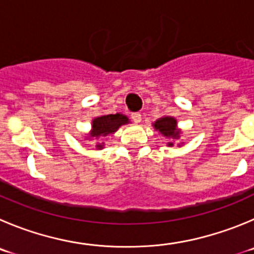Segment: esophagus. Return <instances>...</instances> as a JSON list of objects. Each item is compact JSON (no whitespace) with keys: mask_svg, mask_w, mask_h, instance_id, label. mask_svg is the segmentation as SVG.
Returning a JSON list of instances; mask_svg holds the SVG:
<instances>
[{"mask_svg":"<svg viewBox=\"0 0 254 254\" xmlns=\"http://www.w3.org/2000/svg\"><path fill=\"white\" fill-rule=\"evenodd\" d=\"M131 120L134 123H136V124H139V123L141 122V115L140 113H132L131 114Z\"/></svg>","mask_w":254,"mask_h":254,"instance_id":"esophagus-1","label":"esophagus"}]
</instances>
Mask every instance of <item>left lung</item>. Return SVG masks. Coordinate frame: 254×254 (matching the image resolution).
<instances>
[{"label": "left lung", "instance_id": "obj_1", "mask_svg": "<svg viewBox=\"0 0 254 254\" xmlns=\"http://www.w3.org/2000/svg\"><path fill=\"white\" fill-rule=\"evenodd\" d=\"M153 127L154 129L158 130L165 138H169L172 140H178V139L181 138V129H178L177 120L172 118V116H163V118H160V119H158L154 123ZM173 145H174L173 141L168 143V146Z\"/></svg>", "mask_w": 254, "mask_h": 254}]
</instances>
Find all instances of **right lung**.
<instances>
[{
	"instance_id": "add662e5",
	"label": "right lung",
	"mask_w": 254,
	"mask_h": 254,
	"mask_svg": "<svg viewBox=\"0 0 254 254\" xmlns=\"http://www.w3.org/2000/svg\"><path fill=\"white\" fill-rule=\"evenodd\" d=\"M129 123L127 116L123 115V114H110V115H103L98 116L92 120L91 124V131H90L87 139L89 140H98V139L106 136L109 134H114L116 130L119 129L122 125H125ZM96 149H103L104 143H98Z\"/></svg>"
}]
</instances>
